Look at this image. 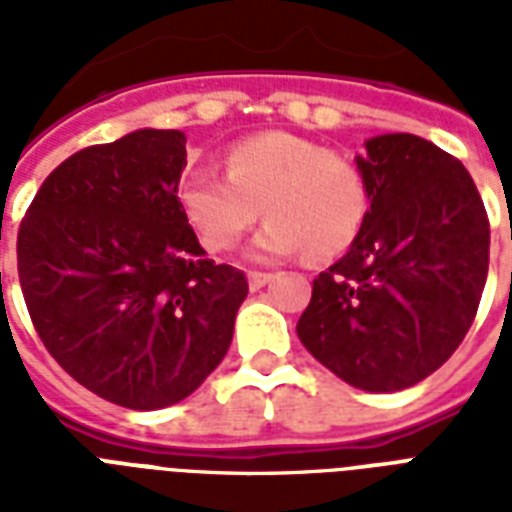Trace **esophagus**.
<instances>
[{"label":"esophagus","mask_w":512,"mask_h":512,"mask_svg":"<svg viewBox=\"0 0 512 512\" xmlns=\"http://www.w3.org/2000/svg\"><path fill=\"white\" fill-rule=\"evenodd\" d=\"M273 279V273H265V271H249V289L255 292V289H263L268 281Z\"/></svg>","instance_id":"34e87169"}]
</instances>
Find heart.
<instances>
[{
  "mask_svg": "<svg viewBox=\"0 0 512 512\" xmlns=\"http://www.w3.org/2000/svg\"><path fill=\"white\" fill-rule=\"evenodd\" d=\"M225 172L193 170L180 185V207L209 252H228L265 215L252 244L257 260L305 252L313 263L342 255L369 212V185L356 162L321 143L265 132L239 140Z\"/></svg>",
  "mask_w": 512,
  "mask_h": 512,
  "instance_id": "1",
  "label": "heart"
}]
</instances>
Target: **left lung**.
I'll return each mask as SVG.
<instances>
[{"mask_svg":"<svg viewBox=\"0 0 512 512\" xmlns=\"http://www.w3.org/2000/svg\"><path fill=\"white\" fill-rule=\"evenodd\" d=\"M369 212L348 255L313 279L297 337L353 388L393 393L449 361L489 273V217L470 172L393 132L358 156Z\"/></svg>","mask_w":512,"mask_h":512,"instance_id":"obj_1","label":"left lung"}]
</instances>
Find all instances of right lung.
<instances>
[{
    "label": "right lung",
    "instance_id": "obj_1",
    "mask_svg": "<svg viewBox=\"0 0 512 512\" xmlns=\"http://www.w3.org/2000/svg\"><path fill=\"white\" fill-rule=\"evenodd\" d=\"M183 167V132H130L68 156L20 220L18 279L44 348L95 396L138 412L207 380L249 292L188 225Z\"/></svg>",
    "mask_w": 512,
    "mask_h": 512
}]
</instances>
